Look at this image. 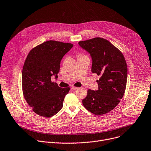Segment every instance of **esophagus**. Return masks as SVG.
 <instances>
[{"label":"esophagus","mask_w":151,"mask_h":151,"mask_svg":"<svg viewBox=\"0 0 151 151\" xmlns=\"http://www.w3.org/2000/svg\"><path fill=\"white\" fill-rule=\"evenodd\" d=\"M78 88H77V87H75V86H72L71 87V89H73V90H76V89H77Z\"/></svg>","instance_id":"obj_1"}]
</instances>
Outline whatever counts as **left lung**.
<instances>
[{
    "label": "left lung",
    "mask_w": 151,
    "mask_h": 151,
    "mask_svg": "<svg viewBox=\"0 0 151 151\" xmlns=\"http://www.w3.org/2000/svg\"><path fill=\"white\" fill-rule=\"evenodd\" d=\"M78 45L92 59L91 71L100 77L97 80L99 89H89L82 100L85 108L97 115L114 109L124 96L127 68L122 53L108 40L96 37L80 41Z\"/></svg>",
    "instance_id": "obj_1"
}]
</instances>
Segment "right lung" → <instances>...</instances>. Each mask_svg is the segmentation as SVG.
<instances>
[{"mask_svg": "<svg viewBox=\"0 0 151 151\" xmlns=\"http://www.w3.org/2000/svg\"><path fill=\"white\" fill-rule=\"evenodd\" d=\"M73 45L54 40L45 42L29 52L22 69V90L33 111L45 117H51L63 107L69 88H62L51 82L58 78L63 56Z\"/></svg>", "mask_w": 151, "mask_h": 151, "instance_id": "add662e5", "label": "right lung"}]
</instances>
